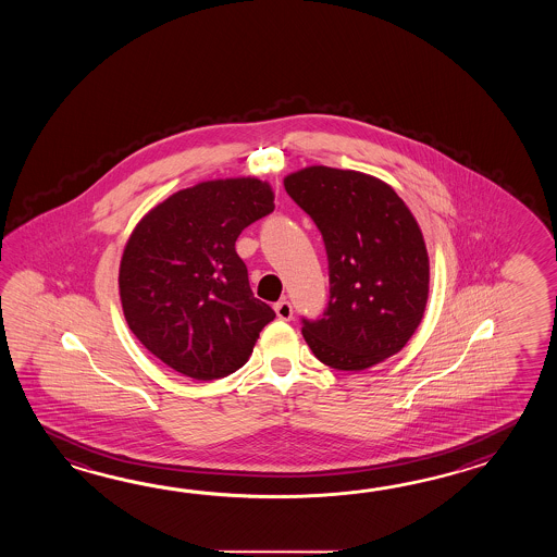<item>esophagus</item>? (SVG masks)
Returning a JSON list of instances; mask_svg holds the SVG:
<instances>
[{"mask_svg": "<svg viewBox=\"0 0 557 557\" xmlns=\"http://www.w3.org/2000/svg\"><path fill=\"white\" fill-rule=\"evenodd\" d=\"M274 312H276V317L281 320L293 319V307H290L288 300H278V302L274 305Z\"/></svg>", "mask_w": 557, "mask_h": 557, "instance_id": "34e87169", "label": "esophagus"}]
</instances>
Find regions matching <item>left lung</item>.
<instances>
[{
    "label": "left lung",
    "instance_id": "obj_1",
    "mask_svg": "<svg viewBox=\"0 0 557 557\" xmlns=\"http://www.w3.org/2000/svg\"><path fill=\"white\" fill-rule=\"evenodd\" d=\"M284 189L317 223L331 300L302 336L322 364L360 372L400 352L424 319L430 259L420 225L388 183L360 171L305 166Z\"/></svg>",
    "mask_w": 557,
    "mask_h": 557
}]
</instances>
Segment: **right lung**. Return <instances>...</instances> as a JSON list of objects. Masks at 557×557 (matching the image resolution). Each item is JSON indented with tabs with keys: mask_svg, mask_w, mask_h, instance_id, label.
<instances>
[{
	"mask_svg": "<svg viewBox=\"0 0 557 557\" xmlns=\"http://www.w3.org/2000/svg\"><path fill=\"white\" fill-rule=\"evenodd\" d=\"M273 209L267 181L213 178L173 193L133 228L119 264L123 314L178 374L202 382L233 374L276 317L252 296L235 250L240 231Z\"/></svg>",
	"mask_w": 557,
	"mask_h": 557,
	"instance_id": "obj_1",
	"label": "right lung"
}]
</instances>
